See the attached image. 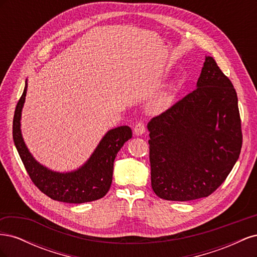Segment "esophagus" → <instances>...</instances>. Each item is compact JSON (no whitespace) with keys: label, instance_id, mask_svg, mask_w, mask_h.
Wrapping results in <instances>:
<instances>
[{"label":"esophagus","instance_id":"1","mask_svg":"<svg viewBox=\"0 0 257 257\" xmlns=\"http://www.w3.org/2000/svg\"><path fill=\"white\" fill-rule=\"evenodd\" d=\"M145 132H146V124L144 122H138L134 127V133L137 136H141L145 133Z\"/></svg>","mask_w":257,"mask_h":257}]
</instances>
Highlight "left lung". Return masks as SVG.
<instances>
[{
    "instance_id": "obj_1",
    "label": "left lung",
    "mask_w": 257,
    "mask_h": 257,
    "mask_svg": "<svg viewBox=\"0 0 257 257\" xmlns=\"http://www.w3.org/2000/svg\"><path fill=\"white\" fill-rule=\"evenodd\" d=\"M151 185L163 199L207 197L225 181L242 147L236 90L212 57L197 88L148 123Z\"/></svg>"
}]
</instances>
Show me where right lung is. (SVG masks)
Returning <instances> with one entry per match:
<instances>
[{"label":"right lung","instance_id":"right-lung-1","mask_svg":"<svg viewBox=\"0 0 257 257\" xmlns=\"http://www.w3.org/2000/svg\"><path fill=\"white\" fill-rule=\"evenodd\" d=\"M28 84L19 98L13 121V138L31 180L53 200L69 204H82L104 197L112 182L113 162L122 146L132 137L128 126L110 130L99 143L90 160L76 172L60 174L33 159L21 136L20 118Z\"/></svg>","mask_w":257,"mask_h":257}]
</instances>
